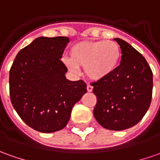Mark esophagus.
Masks as SVG:
<instances>
[{"instance_id": "1", "label": "esophagus", "mask_w": 160, "mask_h": 160, "mask_svg": "<svg viewBox=\"0 0 160 160\" xmlns=\"http://www.w3.org/2000/svg\"><path fill=\"white\" fill-rule=\"evenodd\" d=\"M87 90H88V92H92L93 91V87L91 85H88L87 86Z\"/></svg>"}]
</instances>
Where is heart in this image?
Here are the masks:
<instances>
[{
  "mask_svg": "<svg viewBox=\"0 0 160 160\" xmlns=\"http://www.w3.org/2000/svg\"><path fill=\"white\" fill-rule=\"evenodd\" d=\"M70 59H65L72 72H77L84 67L89 80L101 81L114 73L121 60L120 46L113 41H83L72 45L69 52Z\"/></svg>",
  "mask_w": 160,
  "mask_h": 160,
  "instance_id": "1",
  "label": "heart"
}]
</instances>
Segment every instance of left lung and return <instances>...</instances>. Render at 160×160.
I'll return each instance as SVG.
<instances>
[{
  "instance_id": "obj_1",
  "label": "left lung",
  "mask_w": 160,
  "mask_h": 160,
  "mask_svg": "<svg viewBox=\"0 0 160 160\" xmlns=\"http://www.w3.org/2000/svg\"><path fill=\"white\" fill-rule=\"evenodd\" d=\"M120 66L105 80L93 83L97 97L94 116L99 124L111 130L136 125L148 110L152 94V72L143 55L121 38Z\"/></svg>"
}]
</instances>
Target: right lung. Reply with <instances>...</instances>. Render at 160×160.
Segmentation results:
<instances>
[{"label":"right lung","mask_w":160,"mask_h":160,"mask_svg":"<svg viewBox=\"0 0 160 160\" xmlns=\"http://www.w3.org/2000/svg\"><path fill=\"white\" fill-rule=\"evenodd\" d=\"M69 38L39 37L17 53L9 71L12 105L30 128L51 133L65 128L72 107L87 93L83 80H67L60 60Z\"/></svg>","instance_id":"obj_1"}]
</instances>
